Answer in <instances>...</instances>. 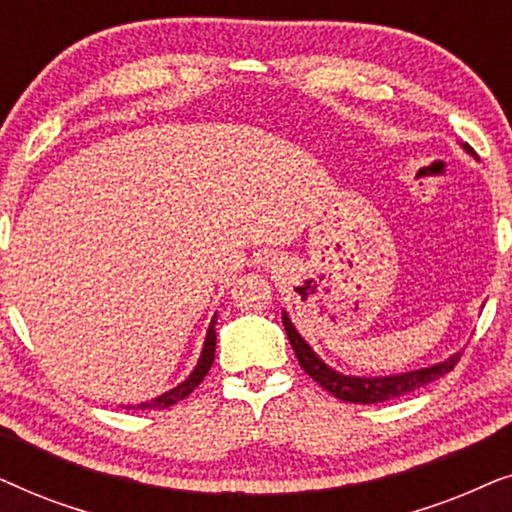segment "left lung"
Listing matches in <instances>:
<instances>
[{"mask_svg": "<svg viewBox=\"0 0 512 512\" xmlns=\"http://www.w3.org/2000/svg\"><path fill=\"white\" fill-rule=\"evenodd\" d=\"M464 149L468 153H473L471 146H464ZM282 321H284L286 335H289L293 352H296L300 368H303L314 382L321 384L328 394H333L335 398H340V401H347V403H363V405L384 403V401H391V398L410 394V391H417L419 387H424V384H429L433 380H438V377L450 373V370L459 363V356H461V352H457L452 354L450 359L433 363L429 368L410 370V373H401V375H387V377L342 375L331 366H326V363L312 352V347L307 345L303 335H300L296 331V326L291 324L289 314L282 312Z\"/></svg>", "mask_w": 512, "mask_h": 512, "instance_id": "1", "label": "left lung"}]
</instances>
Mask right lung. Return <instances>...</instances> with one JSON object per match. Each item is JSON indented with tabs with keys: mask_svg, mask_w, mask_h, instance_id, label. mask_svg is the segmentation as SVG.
<instances>
[{
	"mask_svg": "<svg viewBox=\"0 0 512 512\" xmlns=\"http://www.w3.org/2000/svg\"><path fill=\"white\" fill-rule=\"evenodd\" d=\"M214 324L216 319H212V324L207 328V338H205V345H202V354L198 359V366L193 368V373L186 377L184 382L177 384V387L165 391V394H160L156 398H151V401H144L139 405H123V408H135V410H165L170 408V405L184 401V398L191 394V391L198 387V384L205 380V375L209 373V368H212L214 363V352H216V331H214Z\"/></svg>",
	"mask_w": 512,
	"mask_h": 512,
	"instance_id": "right-lung-1",
	"label": "right lung"
}]
</instances>
